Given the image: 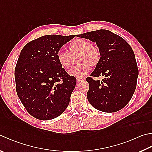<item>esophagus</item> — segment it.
<instances>
[{
    "label": "esophagus",
    "mask_w": 152,
    "mask_h": 152,
    "mask_svg": "<svg viewBox=\"0 0 152 152\" xmlns=\"http://www.w3.org/2000/svg\"><path fill=\"white\" fill-rule=\"evenodd\" d=\"M84 80V78H76V81H77V82H78V83H79V82L83 81Z\"/></svg>",
    "instance_id": "esophagus-1"
}]
</instances>
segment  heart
I'll use <instances>...</instances> for the list:
<instances>
[{
  "instance_id": "obj_1",
  "label": "heart",
  "mask_w": 152,
  "mask_h": 152,
  "mask_svg": "<svg viewBox=\"0 0 152 152\" xmlns=\"http://www.w3.org/2000/svg\"><path fill=\"white\" fill-rule=\"evenodd\" d=\"M68 52L59 50L56 60L59 65L64 70H69L77 58L78 64L69 71L70 76L82 78L90 70V66L96 67L100 61L101 54L98 46L90 41L84 39H75L69 44Z\"/></svg>"
}]
</instances>
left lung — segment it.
I'll return each instance as SVG.
<instances>
[{
  "label": "left lung",
  "mask_w": 152,
  "mask_h": 152,
  "mask_svg": "<svg viewBox=\"0 0 152 152\" xmlns=\"http://www.w3.org/2000/svg\"><path fill=\"white\" fill-rule=\"evenodd\" d=\"M96 42L101 58L91 76H104L100 81L88 77V102L104 112H115L125 107L136 88L138 68L133 50L120 36L107 30L77 35Z\"/></svg>",
  "instance_id": "1"
}]
</instances>
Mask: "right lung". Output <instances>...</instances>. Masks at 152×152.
I'll return each instance as SVG.
<instances>
[{
	"label": "right lung",
	"mask_w": 152,
	"mask_h": 152,
	"mask_svg": "<svg viewBox=\"0 0 152 152\" xmlns=\"http://www.w3.org/2000/svg\"><path fill=\"white\" fill-rule=\"evenodd\" d=\"M74 37L42 36L22 49L15 70L16 90L26 111L37 119H54L68 106L76 79L60 66L56 54Z\"/></svg>",
	"instance_id": "add662e5"
}]
</instances>
